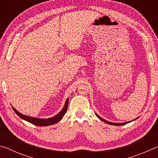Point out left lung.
I'll return each mask as SVG.
<instances>
[{
	"label": "left lung",
	"mask_w": 158,
	"mask_h": 158,
	"mask_svg": "<svg viewBox=\"0 0 158 158\" xmlns=\"http://www.w3.org/2000/svg\"><path fill=\"white\" fill-rule=\"evenodd\" d=\"M96 116H97L99 118H100V119L101 120V121L105 122V123H108V124H109V125H125V124L128 123H130V121H129V122H126V123H111V122H109V121H106V120H105V119L102 118H101L100 116H99L98 114H96Z\"/></svg>",
	"instance_id": "obj_1"
}]
</instances>
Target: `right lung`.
<instances>
[{"label": "right lung", "mask_w": 158, "mask_h": 158, "mask_svg": "<svg viewBox=\"0 0 158 158\" xmlns=\"http://www.w3.org/2000/svg\"><path fill=\"white\" fill-rule=\"evenodd\" d=\"M68 98L67 99L65 104V106H64V107L62 110H61L57 115H56L55 116L50 118H47V119L36 118L29 117L27 116H25V115H23V114H21L18 111L16 110L14 107H12V109L22 119L25 120V121L31 123H32V124H34L35 125H37V126H47V125H50L56 123L60 121V119L62 118L63 116L66 113L67 109H68Z\"/></svg>", "instance_id": "obj_1"}]
</instances>
